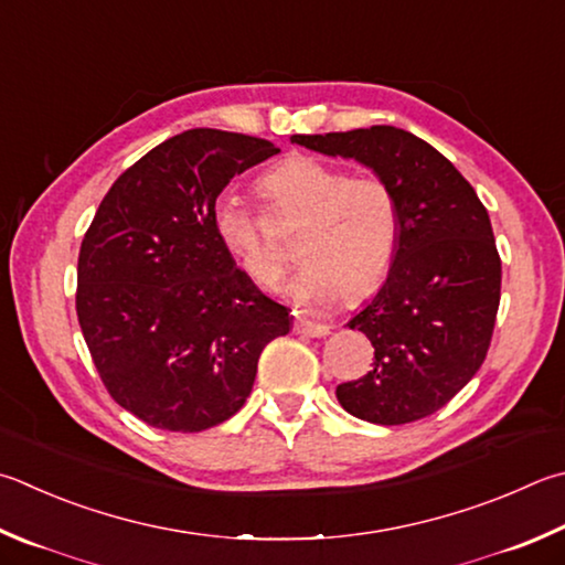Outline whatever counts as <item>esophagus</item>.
Masks as SVG:
<instances>
[{
	"label": "esophagus",
	"instance_id": "1",
	"mask_svg": "<svg viewBox=\"0 0 565 565\" xmlns=\"http://www.w3.org/2000/svg\"><path fill=\"white\" fill-rule=\"evenodd\" d=\"M294 331L301 333V335H309V338H323V335L331 333V326L309 321V318H303V316H296Z\"/></svg>",
	"mask_w": 565,
	"mask_h": 565
}]
</instances>
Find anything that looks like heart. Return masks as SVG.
<instances>
[{
  "instance_id": "obj_1",
  "label": "heart",
  "mask_w": 565,
  "mask_h": 565,
  "mask_svg": "<svg viewBox=\"0 0 565 565\" xmlns=\"http://www.w3.org/2000/svg\"><path fill=\"white\" fill-rule=\"evenodd\" d=\"M256 192L279 227L296 232L303 266L289 284L301 303L358 301L385 279L399 234V204L390 182L373 172L348 175L333 162L291 156L264 172ZM212 227L232 262L254 284L271 286L291 262L276 249L266 220L237 200L212 207Z\"/></svg>"
}]
</instances>
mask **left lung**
Segmentation results:
<instances>
[{
	"instance_id": "obj_1",
	"label": "left lung",
	"mask_w": 565,
	"mask_h": 565,
	"mask_svg": "<svg viewBox=\"0 0 565 565\" xmlns=\"http://www.w3.org/2000/svg\"><path fill=\"white\" fill-rule=\"evenodd\" d=\"M323 156L355 158L390 182L399 234L383 289L348 326L375 348L373 367L335 387L375 425L443 409L481 367L501 299V259L487 207L443 152L403 128L294 136Z\"/></svg>"
}]
</instances>
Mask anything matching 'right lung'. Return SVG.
Segmentation results:
<instances>
[{
  "mask_svg": "<svg viewBox=\"0 0 565 565\" xmlns=\"http://www.w3.org/2000/svg\"><path fill=\"white\" fill-rule=\"evenodd\" d=\"M279 152L192 128L113 182L81 242L76 313L110 397L142 423L202 433L239 413L289 309L259 291L212 227L234 175Z\"/></svg>",
  "mask_w": 565,
  "mask_h": 565,
  "instance_id": "add662e5",
  "label": "right lung"
}]
</instances>
